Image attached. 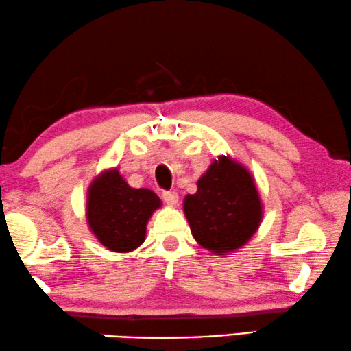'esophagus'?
<instances>
[{"mask_svg":"<svg viewBox=\"0 0 351 351\" xmlns=\"http://www.w3.org/2000/svg\"><path fill=\"white\" fill-rule=\"evenodd\" d=\"M162 199H164L167 205L173 206L178 204V199H180V197H178V192L175 191H164L162 192Z\"/></svg>","mask_w":351,"mask_h":351,"instance_id":"obj_1","label":"esophagus"}]
</instances>
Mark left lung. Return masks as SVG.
<instances>
[{"instance_id": "1", "label": "left lung", "mask_w": 351, "mask_h": 351, "mask_svg": "<svg viewBox=\"0 0 351 351\" xmlns=\"http://www.w3.org/2000/svg\"><path fill=\"white\" fill-rule=\"evenodd\" d=\"M184 213L194 239L216 254L240 248L258 230L261 200L254 181L243 167L219 157L186 195Z\"/></svg>"}]
</instances>
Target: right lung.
Here are the masks:
<instances>
[{
    "mask_svg": "<svg viewBox=\"0 0 351 351\" xmlns=\"http://www.w3.org/2000/svg\"><path fill=\"white\" fill-rule=\"evenodd\" d=\"M160 199L149 189H133L117 170L103 173L88 189L87 219L100 243L127 253L145 241L146 223Z\"/></svg>",
    "mask_w": 351,
    "mask_h": 351,
    "instance_id": "right-lung-1",
    "label": "right lung"
}]
</instances>
